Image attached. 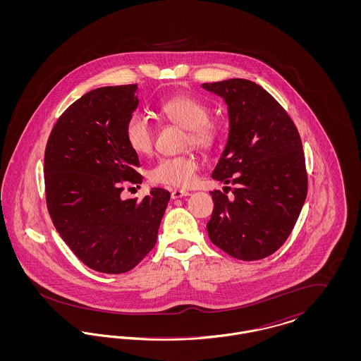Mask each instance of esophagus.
I'll return each mask as SVG.
<instances>
[{
    "label": "esophagus",
    "mask_w": 361,
    "mask_h": 361,
    "mask_svg": "<svg viewBox=\"0 0 361 361\" xmlns=\"http://www.w3.org/2000/svg\"><path fill=\"white\" fill-rule=\"evenodd\" d=\"M172 199H180V197H184V196H189V192L187 190H183V189H174L171 193Z\"/></svg>",
    "instance_id": "34e87169"
}]
</instances>
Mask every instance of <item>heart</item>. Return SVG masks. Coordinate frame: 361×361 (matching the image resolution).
<instances>
[{
	"label": "heart",
	"instance_id": "1",
	"mask_svg": "<svg viewBox=\"0 0 361 361\" xmlns=\"http://www.w3.org/2000/svg\"><path fill=\"white\" fill-rule=\"evenodd\" d=\"M164 121L184 128V146H192L200 152L212 150L224 137V127L219 121L209 118L208 104L189 94H176L157 106ZM127 146L137 155L152 153L154 133L150 123L142 115L133 114L124 127ZM199 169V162L193 155H178L159 159L149 172L150 183L169 188H187Z\"/></svg>",
	"mask_w": 361,
	"mask_h": 361
}]
</instances>
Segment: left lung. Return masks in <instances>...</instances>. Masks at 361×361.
<instances>
[{
    "label": "left lung",
    "instance_id": "obj_1",
    "mask_svg": "<svg viewBox=\"0 0 361 361\" xmlns=\"http://www.w3.org/2000/svg\"><path fill=\"white\" fill-rule=\"evenodd\" d=\"M202 87L228 106V139L212 178L234 185L211 192L208 237L231 257H268L290 237L307 196L300 135L287 111L253 81L233 78Z\"/></svg>",
    "mask_w": 361,
    "mask_h": 361
}]
</instances>
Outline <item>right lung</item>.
<instances>
[{
  "label": "right lung",
  "mask_w": 361,
  "mask_h": 361,
  "mask_svg": "<svg viewBox=\"0 0 361 361\" xmlns=\"http://www.w3.org/2000/svg\"><path fill=\"white\" fill-rule=\"evenodd\" d=\"M135 92L137 84L87 92L54 124L44 152L52 224L78 259L102 274L128 272L150 253L171 199L153 188L140 203L121 200L123 183L143 178L124 137Z\"/></svg>",
  "instance_id": "right-lung-1"
}]
</instances>
